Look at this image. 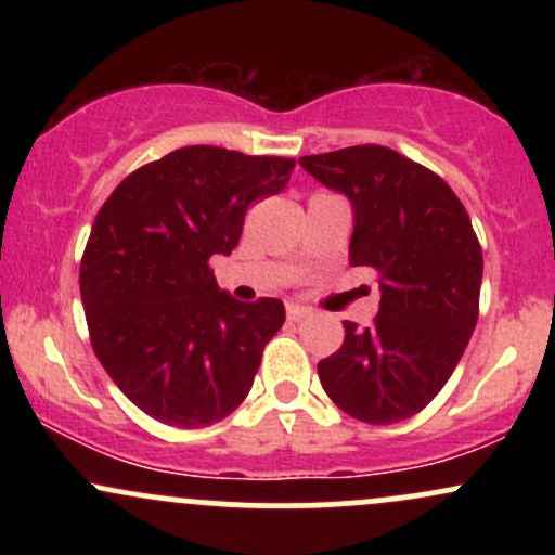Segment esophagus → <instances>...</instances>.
I'll list each match as a JSON object with an SVG mask.
<instances>
[{
    "instance_id": "1",
    "label": "esophagus",
    "mask_w": 555,
    "mask_h": 555,
    "mask_svg": "<svg viewBox=\"0 0 555 555\" xmlns=\"http://www.w3.org/2000/svg\"><path fill=\"white\" fill-rule=\"evenodd\" d=\"M310 310L305 308V305H297V302H289L286 305V318L289 321H302V318H308Z\"/></svg>"
}]
</instances>
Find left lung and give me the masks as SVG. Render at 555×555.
Listing matches in <instances>:
<instances>
[{
  "mask_svg": "<svg viewBox=\"0 0 555 555\" xmlns=\"http://www.w3.org/2000/svg\"><path fill=\"white\" fill-rule=\"evenodd\" d=\"M299 167L352 203L349 263L378 273L371 328L344 321V344L318 362L339 410L371 425L417 415L460 365L477 323L482 250L441 177L386 145L302 156Z\"/></svg>",
  "mask_w": 555,
  "mask_h": 555,
  "instance_id": "8db88e82",
  "label": "left lung"
}]
</instances>
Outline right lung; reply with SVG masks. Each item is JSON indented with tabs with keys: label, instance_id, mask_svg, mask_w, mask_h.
Masks as SVG:
<instances>
[{
	"label": "right lung",
	"instance_id": "obj_1",
	"mask_svg": "<svg viewBox=\"0 0 555 555\" xmlns=\"http://www.w3.org/2000/svg\"><path fill=\"white\" fill-rule=\"evenodd\" d=\"M295 162L188 145L125 177L80 263L93 352L145 415L206 428L245 401L284 302H240L208 260L237 247L247 206L282 193Z\"/></svg>",
	"mask_w": 555,
	"mask_h": 555
}]
</instances>
